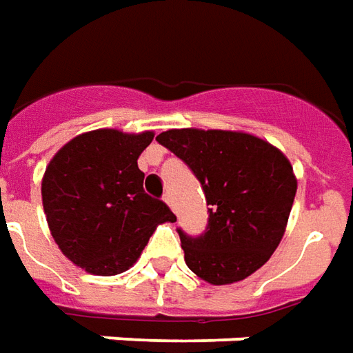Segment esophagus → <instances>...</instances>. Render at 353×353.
Listing matches in <instances>:
<instances>
[{
    "label": "esophagus",
    "mask_w": 353,
    "mask_h": 353,
    "mask_svg": "<svg viewBox=\"0 0 353 353\" xmlns=\"http://www.w3.org/2000/svg\"><path fill=\"white\" fill-rule=\"evenodd\" d=\"M164 202L168 204V206H170V208H172V210L176 212V206H174V199H172V194H170V193L164 194Z\"/></svg>",
    "instance_id": "34e87169"
}]
</instances>
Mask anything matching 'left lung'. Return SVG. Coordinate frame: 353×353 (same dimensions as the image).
Masks as SVG:
<instances>
[{
  "label": "left lung",
  "mask_w": 353,
  "mask_h": 353,
  "mask_svg": "<svg viewBox=\"0 0 353 353\" xmlns=\"http://www.w3.org/2000/svg\"><path fill=\"white\" fill-rule=\"evenodd\" d=\"M157 141L193 170L208 204L202 235L177 229L187 268L210 285L260 270L285 235L296 194L287 157L256 135L225 130H168Z\"/></svg>",
  "instance_id": "obj_1"
}]
</instances>
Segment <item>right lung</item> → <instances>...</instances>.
I'll return each instance as SVG.
<instances>
[{"label": "right lung", "mask_w": 353, "mask_h": 353, "mask_svg": "<svg viewBox=\"0 0 353 353\" xmlns=\"http://www.w3.org/2000/svg\"><path fill=\"white\" fill-rule=\"evenodd\" d=\"M154 134L93 130L66 143L41 179L48 225L61 252L93 275L130 270L159 223L176 221L143 189L137 159Z\"/></svg>", "instance_id": "add662e5"}]
</instances>
